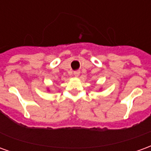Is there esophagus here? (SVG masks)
I'll return each instance as SVG.
<instances>
[{
	"mask_svg": "<svg viewBox=\"0 0 151 151\" xmlns=\"http://www.w3.org/2000/svg\"><path fill=\"white\" fill-rule=\"evenodd\" d=\"M73 74H74L75 77H78L79 74H80V72H79V71H75V72L73 73Z\"/></svg>",
	"mask_w": 151,
	"mask_h": 151,
	"instance_id": "34e87169",
	"label": "esophagus"
}]
</instances>
